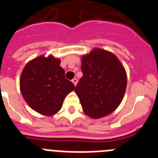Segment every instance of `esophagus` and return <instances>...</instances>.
<instances>
[{
    "instance_id": "obj_1",
    "label": "esophagus",
    "mask_w": 158,
    "mask_h": 158,
    "mask_svg": "<svg viewBox=\"0 0 158 158\" xmlns=\"http://www.w3.org/2000/svg\"><path fill=\"white\" fill-rule=\"evenodd\" d=\"M72 82L73 83V85L76 86L77 84V78H73V79L72 80Z\"/></svg>"
}]
</instances>
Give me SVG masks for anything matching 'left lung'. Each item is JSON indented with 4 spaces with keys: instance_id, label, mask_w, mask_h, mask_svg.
<instances>
[{
    "instance_id": "8db88e82",
    "label": "left lung",
    "mask_w": 158,
    "mask_h": 158,
    "mask_svg": "<svg viewBox=\"0 0 158 158\" xmlns=\"http://www.w3.org/2000/svg\"><path fill=\"white\" fill-rule=\"evenodd\" d=\"M81 70L75 93L84 112L93 118L112 113L121 104L127 83L120 61L110 51L94 48L81 57Z\"/></svg>"
}]
</instances>
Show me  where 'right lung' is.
Masks as SVG:
<instances>
[{
  "instance_id": "add662e5",
  "label": "right lung",
  "mask_w": 158,
  "mask_h": 158,
  "mask_svg": "<svg viewBox=\"0 0 158 158\" xmlns=\"http://www.w3.org/2000/svg\"><path fill=\"white\" fill-rule=\"evenodd\" d=\"M61 60L41 55L31 60L22 71L19 88L23 99L34 111L51 116L62 108L74 85L65 77Z\"/></svg>"
}]
</instances>
